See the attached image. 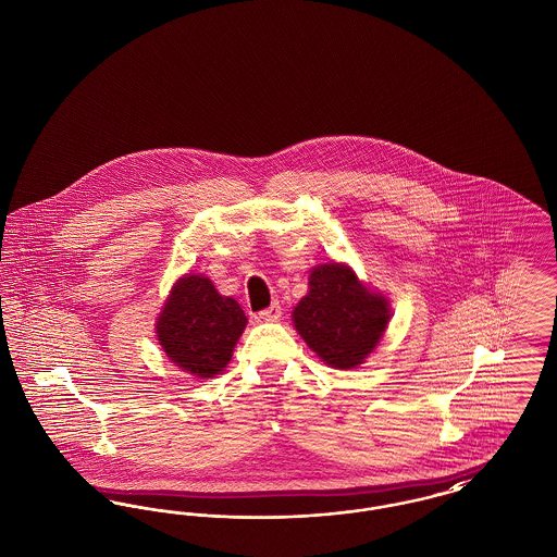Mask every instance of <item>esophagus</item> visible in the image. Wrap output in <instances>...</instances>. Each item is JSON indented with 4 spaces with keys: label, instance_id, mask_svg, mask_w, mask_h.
<instances>
[{
    "label": "esophagus",
    "instance_id": "obj_1",
    "mask_svg": "<svg viewBox=\"0 0 557 557\" xmlns=\"http://www.w3.org/2000/svg\"><path fill=\"white\" fill-rule=\"evenodd\" d=\"M280 318H282V307H280V302H271V307H267V309H263V311L259 313L261 321H277Z\"/></svg>",
    "mask_w": 557,
    "mask_h": 557
}]
</instances>
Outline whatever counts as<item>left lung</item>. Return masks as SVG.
<instances>
[{"label":"left lung","mask_w":557,"mask_h":557,"mask_svg":"<svg viewBox=\"0 0 557 557\" xmlns=\"http://www.w3.org/2000/svg\"><path fill=\"white\" fill-rule=\"evenodd\" d=\"M309 280L307 296L292 313L298 334L330 368H357L388 325V300L338 263L315 267Z\"/></svg>","instance_id":"1"}]
</instances>
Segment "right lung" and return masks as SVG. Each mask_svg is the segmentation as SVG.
<instances>
[{
	"instance_id": "1",
	"label": "right lung",
	"mask_w": 557,
	"mask_h": 557,
	"mask_svg": "<svg viewBox=\"0 0 557 557\" xmlns=\"http://www.w3.org/2000/svg\"><path fill=\"white\" fill-rule=\"evenodd\" d=\"M244 327L246 315L234 298L221 296L209 277L186 275L171 292L157 334L173 363L212 377L230 363Z\"/></svg>"
}]
</instances>
